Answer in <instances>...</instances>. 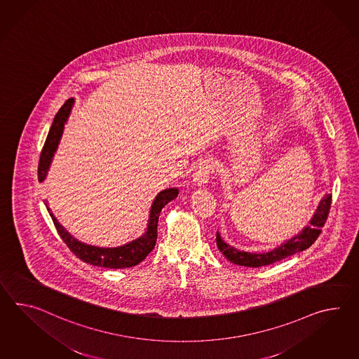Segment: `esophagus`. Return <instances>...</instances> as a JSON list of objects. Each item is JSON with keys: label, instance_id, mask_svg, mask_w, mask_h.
<instances>
[{"label": "esophagus", "instance_id": "esophagus-1", "mask_svg": "<svg viewBox=\"0 0 359 359\" xmlns=\"http://www.w3.org/2000/svg\"><path fill=\"white\" fill-rule=\"evenodd\" d=\"M211 174H212V166H211V162L209 159H203L198 166L196 167L194 170V174H193V182L197 184V185H205V184L209 182Z\"/></svg>", "mask_w": 359, "mask_h": 359}]
</instances>
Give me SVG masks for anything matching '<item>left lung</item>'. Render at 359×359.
Masks as SVG:
<instances>
[{"instance_id":"obj_1","label":"left lung","mask_w":359,"mask_h":359,"mask_svg":"<svg viewBox=\"0 0 359 359\" xmlns=\"http://www.w3.org/2000/svg\"><path fill=\"white\" fill-rule=\"evenodd\" d=\"M331 203H332V196L331 194L324 196L323 200L320 201L316 209L314 217L310 220V226H306L297 236L292 237L287 243L280 245L279 248H275L269 253H249V252L237 250L236 248L226 244L218 232H217V246L228 261L240 266L262 267V266L278 262L293 254L302 252L314 244L315 240L322 232L324 223L327 222L328 214L331 210Z\"/></svg>"}]
</instances>
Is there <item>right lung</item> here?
Listing matches in <instances>:
<instances>
[{"mask_svg": "<svg viewBox=\"0 0 359 359\" xmlns=\"http://www.w3.org/2000/svg\"><path fill=\"white\" fill-rule=\"evenodd\" d=\"M72 105H74V98H69L54 116L52 127L46 136L44 147H43L41 154H40L39 170H37L39 182H44V179L46 177L48 170H49L53 157H54V153L58 148V144L61 140L65 123L70 115ZM177 194H179L177 188H170V189H165V191L158 193L156 200L151 205V209H150L147 232L131 243L122 245V246H116V248H100V246L80 243L79 240H76L75 237L70 235L58 223V220L53 215L46 201H45V206L49 211L53 223L57 228V232L60 233L63 243L67 245L71 252L83 262L98 266V267H106V269H127V267L136 266L141 261H144L148 257V254L154 249L158 236L157 227L159 214L168 202L175 200Z\"/></svg>", "mask_w": 359, "mask_h": 359, "instance_id": "add662e5", "label": "right lung"}]
</instances>
